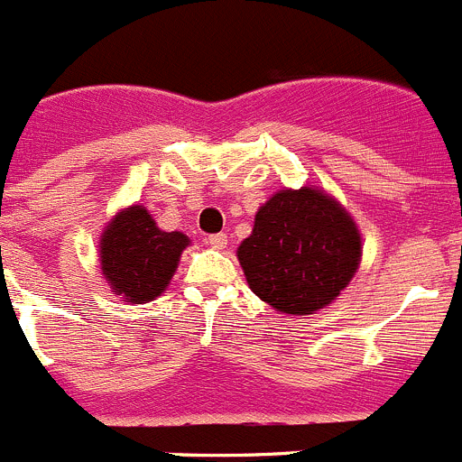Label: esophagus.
<instances>
[{
	"label": "esophagus",
	"instance_id": "34e87169",
	"mask_svg": "<svg viewBox=\"0 0 462 462\" xmlns=\"http://www.w3.org/2000/svg\"><path fill=\"white\" fill-rule=\"evenodd\" d=\"M205 241H208V244L212 245V248H226V245H227V236L223 235V232H218V235L205 236Z\"/></svg>",
	"mask_w": 462,
	"mask_h": 462
}]
</instances>
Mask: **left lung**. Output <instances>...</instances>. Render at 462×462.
Masks as SVG:
<instances>
[{"mask_svg":"<svg viewBox=\"0 0 462 462\" xmlns=\"http://www.w3.org/2000/svg\"><path fill=\"white\" fill-rule=\"evenodd\" d=\"M254 295L282 313L309 316L347 286L361 262L350 214L322 191H277L236 250Z\"/></svg>","mask_w":462,"mask_h":462,"instance_id":"1","label":"left lung"}]
</instances>
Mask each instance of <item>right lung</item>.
Returning <instances> with one entry per match:
<instances>
[{
	"mask_svg": "<svg viewBox=\"0 0 462 462\" xmlns=\"http://www.w3.org/2000/svg\"><path fill=\"white\" fill-rule=\"evenodd\" d=\"M187 244L182 232H162L135 205L119 212L103 232L101 271L112 291L128 302H149L167 289Z\"/></svg>",
	"mask_w": 462,
	"mask_h": 462,
	"instance_id": "obj_1",
	"label": "right lung"
}]
</instances>
